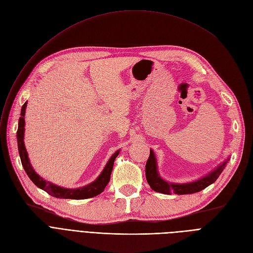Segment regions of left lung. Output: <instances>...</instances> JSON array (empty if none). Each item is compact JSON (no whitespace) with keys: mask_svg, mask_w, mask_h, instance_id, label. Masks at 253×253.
I'll use <instances>...</instances> for the list:
<instances>
[{"mask_svg":"<svg viewBox=\"0 0 253 253\" xmlns=\"http://www.w3.org/2000/svg\"><path fill=\"white\" fill-rule=\"evenodd\" d=\"M228 161H230V155H228V158L226 160L220 163L217 167H215L214 169H212L208 174L197 180H194V181L186 183L169 182L164 178H162V176L160 175L155 154L153 150L150 149V155L145 167V175L148 184L154 191H158L165 195H189L195 194V192H199L209 186L210 184L214 183L216 181V179L219 177V175L224 170Z\"/></svg>","mask_w":253,"mask_h":253,"instance_id":"obj_1","label":"left lung"}]
</instances>
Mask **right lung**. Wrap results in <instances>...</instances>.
<instances>
[{
	"label": "right lung",
	"mask_w": 253,
	"mask_h": 253,
	"mask_svg": "<svg viewBox=\"0 0 253 253\" xmlns=\"http://www.w3.org/2000/svg\"><path fill=\"white\" fill-rule=\"evenodd\" d=\"M27 105L28 102L23 104L21 107V112H20V117L18 120V128H17V146H18V152L20 156V161L22 164L23 169H25L27 175L30 177V179L34 182L36 186H38L39 188L43 189L46 191L47 194H49L50 196L58 199H71V200H83V199H89L93 198L95 196L100 195L101 192H103L104 188L108 184L110 180V176L112 173L113 169V165L114 161L117 158V155L120 152V149L115 151L109 161L107 162L105 168L103 169L102 173L99 175V177L92 181L91 183L84 185L82 187L78 188H66L63 186H59L57 184H54L50 181H47L44 178H42L39 174L36 173L34 170V168L31 165L30 159H29V154L27 152L26 146H25V115H26V109H27Z\"/></svg>",
	"instance_id": "1"
}]
</instances>
